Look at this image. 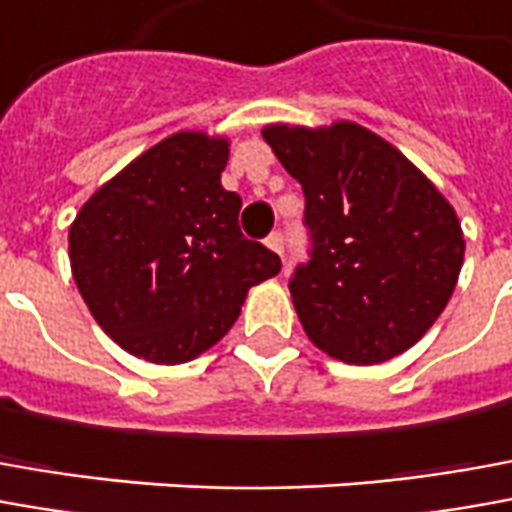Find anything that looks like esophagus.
I'll return each mask as SVG.
<instances>
[{"mask_svg": "<svg viewBox=\"0 0 512 512\" xmlns=\"http://www.w3.org/2000/svg\"><path fill=\"white\" fill-rule=\"evenodd\" d=\"M267 248L276 250L278 256H281V253H284V234H281V231H273V234L267 236Z\"/></svg>", "mask_w": 512, "mask_h": 512, "instance_id": "1", "label": "esophagus"}]
</instances>
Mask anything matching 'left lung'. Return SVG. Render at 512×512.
<instances>
[{"mask_svg":"<svg viewBox=\"0 0 512 512\" xmlns=\"http://www.w3.org/2000/svg\"><path fill=\"white\" fill-rule=\"evenodd\" d=\"M262 136L306 197L312 250L290 278L306 337L348 365L404 354L457 287L465 239L451 203L357 122L267 125Z\"/></svg>","mask_w":512,"mask_h":512,"instance_id":"obj_1","label":"left lung"}]
</instances>
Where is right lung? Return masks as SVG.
<instances>
[{"label":"right lung","mask_w":512,"mask_h":512,"mask_svg":"<svg viewBox=\"0 0 512 512\" xmlns=\"http://www.w3.org/2000/svg\"><path fill=\"white\" fill-rule=\"evenodd\" d=\"M225 164L228 139L172 133L74 217V284L100 329L133 357H200L234 326L250 287L281 270L273 250L239 231L242 197L222 189Z\"/></svg>","instance_id":"add662e5"}]
</instances>
